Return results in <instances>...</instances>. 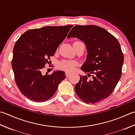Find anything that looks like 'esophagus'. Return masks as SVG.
Returning <instances> with one entry per match:
<instances>
[{
	"mask_svg": "<svg viewBox=\"0 0 135 135\" xmlns=\"http://www.w3.org/2000/svg\"><path fill=\"white\" fill-rule=\"evenodd\" d=\"M70 75V73H69V72H65V75H66V76H68Z\"/></svg>",
	"mask_w": 135,
	"mask_h": 135,
	"instance_id": "esophagus-1",
	"label": "esophagus"
}]
</instances>
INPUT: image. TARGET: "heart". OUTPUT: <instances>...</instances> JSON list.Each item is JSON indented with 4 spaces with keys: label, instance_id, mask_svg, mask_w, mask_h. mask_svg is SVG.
<instances>
[{
    "label": "heart",
    "instance_id": "1",
    "mask_svg": "<svg viewBox=\"0 0 135 135\" xmlns=\"http://www.w3.org/2000/svg\"><path fill=\"white\" fill-rule=\"evenodd\" d=\"M76 43L80 41H75ZM75 62L70 61H62L59 64V67L61 69L67 71H73L75 67Z\"/></svg>",
    "mask_w": 135,
    "mask_h": 135
}]
</instances>
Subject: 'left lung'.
Returning a JSON list of instances; mask_svg holds the SVG:
<instances>
[{"label": "left lung", "mask_w": 135, "mask_h": 135, "mask_svg": "<svg viewBox=\"0 0 135 135\" xmlns=\"http://www.w3.org/2000/svg\"><path fill=\"white\" fill-rule=\"evenodd\" d=\"M76 37L85 43V62L81 70L88 75H80L75 86L79 98L87 104L106 99L112 93L122 75L124 57L118 40L104 28L95 25H76L68 38ZM93 74L91 80L88 77Z\"/></svg>", "instance_id": "obj_1"}]
</instances>
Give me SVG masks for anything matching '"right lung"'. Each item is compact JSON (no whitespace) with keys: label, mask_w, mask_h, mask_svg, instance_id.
I'll list each match as a JSON object with an SVG mask.
<instances>
[{"label":"right lung","mask_w":135,"mask_h":135,"mask_svg":"<svg viewBox=\"0 0 135 135\" xmlns=\"http://www.w3.org/2000/svg\"><path fill=\"white\" fill-rule=\"evenodd\" d=\"M73 25L46 26L24 33L15 43L12 61L15 81L23 95L35 102L49 100L66 78L62 71L42 74Z\"/></svg>","instance_id":"1"}]
</instances>
